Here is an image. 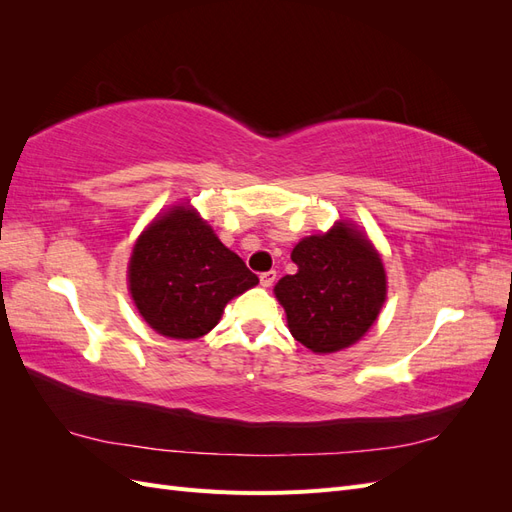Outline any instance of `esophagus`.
<instances>
[{"label": "esophagus", "instance_id": "esophagus-1", "mask_svg": "<svg viewBox=\"0 0 512 512\" xmlns=\"http://www.w3.org/2000/svg\"><path fill=\"white\" fill-rule=\"evenodd\" d=\"M275 280H277V273H275V271H265V273H260V286L269 288V286H273V284H275Z\"/></svg>", "mask_w": 512, "mask_h": 512}]
</instances>
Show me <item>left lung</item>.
I'll list each match as a JSON object with an SVG mask.
<instances>
[{
    "label": "left lung",
    "instance_id": "8db88e82",
    "mask_svg": "<svg viewBox=\"0 0 512 512\" xmlns=\"http://www.w3.org/2000/svg\"><path fill=\"white\" fill-rule=\"evenodd\" d=\"M292 262L299 271L275 286L292 337L322 354L361 339L386 297L384 267L371 243L339 222L327 235L299 241Z\"/></svg>",
    "mask_w": 512,
    "mask_h": 512
}]
</instances>
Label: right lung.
I'll use <instances>...</instances> for the list:
<instances>
[{
    "mask_svg": "<svg viewBox=\"0 0 512 512\" xmlns=\"http://www.w3.org/2000/svg\"><path fill=\"white\" fill-rule=\"evenodd\" d=\"M130 292L151 329L173 339L209 333L226 303L258 284L192 207H175L143 232L130 258Z\"/></svg>",
    "mask_w": 512,
    "mask_h": 512,
    "instance_id": "right-lung-1",
    "label": "right lung"
}]
</instances>
